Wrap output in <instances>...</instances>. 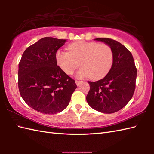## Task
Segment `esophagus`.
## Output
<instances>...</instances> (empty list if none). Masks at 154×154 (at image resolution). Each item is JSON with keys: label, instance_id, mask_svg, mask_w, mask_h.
Instances as JSON below:
<instances>
[{"label": "esophagus", "instance_id": "1", "mask_svg": "<svg viewBox=\"0 0 154 154\" xmlns=\"http://www.w3.org/2000/svg\"><path fill=\"white\" fill-rule=\"evenodd\" d=\"M82 82H83V81H77V80L75 81V83H76V85H77V86L79 85Z\"/></svg>", "mask_w": 154, "mask_h": 154}]
</instances>
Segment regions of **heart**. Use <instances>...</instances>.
Segmentation results:
<instances>
[{
    "instance_id": "b5f03b06",
    "label": "heart",
    "mask_w": 154,
    "mask_h": 154,
    "mask_svg": "<svg viewBox=\"0 0 154 154\" xmlns=\"http://www.w3.org/2000/svg\"><path fill=\"white\" fill-rule=\"evenodd\" d=\"M69 51L58 50L55 55L57 63L65 73L71 75L80 65L78 78L91 76L97 79L107 74L112 65V49L105 44L85 41L76 42L68 46Z\"/></svg>"
}]
</instances>
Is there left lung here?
<instances>
[{
  "instance_id": "1",
  "label": "left lung",
  "mask_w": 154,
  "mask_h": 154,
  "mask_svg": "<svg viewBox=\"0 0 154 154\" xmlns=\"http://www.w3.org/2000/svg\"><path fill=\"white\" fill-rule=\"evenodd\" d=\"M109 45L113 52L112 65L102 79L88 81L90 90L87 95L89 106L99 112L111 114L125 106L134 93L137 69L132 55L120 42L110 38H96Z\"/></svg>"
}]
</instances>
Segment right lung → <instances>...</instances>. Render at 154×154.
Instances as JSON below:
<instances>
[{"instance_id": "obj_1", "label": "right lung", "mask_w": 154, "mask_h": 154, "mask_svg": "<svg viewBox=\"0 0 154 154\" xmlns=\"http://www.w3.org/2000/svg\"><path fill=\"white\" fill-rule=\"evenodd\" d=\"M66 40L45 37L24 51L18 64V89L23 100L38 112H60L77 88L75 81L57 66L58 49Z\"/></svg>"}]
</instances>
